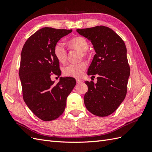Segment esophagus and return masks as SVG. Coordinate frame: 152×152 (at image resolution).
Masks as SVG:
<instances>
[{"mask_svg": "<svg viewBox=\"0 0 152 152\" xmlns=\"http://www.w3.org/2000/svg\"><path fill=\"white\" fill-rule=\"evenodd\" d=\"M76 82H77V83H78V84H79V83H81L82 82V80H80V79H76Z\"/></svg>", "mask_w": 152, "mask_h": 152, "instance_id": "34e87169", "label": "esophagus"}]
</instances>
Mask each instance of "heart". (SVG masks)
I'll return each instance as SVG.
<instances>
[{
    "label": "heart",
    "instance_id": "1",
    "mask_svg": "<svg viewBox=\"0 0 152 152\" xmlns=\"http://www.w3.org/2000/svg\"><path fill=\"white\" fill-rule=\"evenodd\" d=\"M69 47L79 50L82 52L83 56H86V50L88 49L89 44L87 40L82 37H76L68 42ZM54 54L55 57L60 63L65 62L67 58V50L64 44L58 42L54 45ZM86 64L84 62L79 63L69 64L63 68V72L64 75L68 77L80 78L83 75L84 71L86 68Z\"/></svg>",
    "mask_w": 152,
    "mask_h": 152
}]
</instances>
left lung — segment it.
I'll return each mask as SVG.
<instances>
[{
    "label": "left lung",
    "mask_w": 152,
    "mask_h": 152,
    "mask_svg": "<svg viewBox=\"0 0 152 152\" xmlns=\"http://www.w3.org/2000/svg\"><path fill=\"white\" fill-rule=\"evenodd\" d=\"M93 45L96 54L87 75H98L97 82L86 81L88 91L84 97L86 108L96 116L113 113L125 99L130 67L125 43L113 30L104 26L77 29Z\"/></svg>",
    "instance_id": "1"
}]
</instances>
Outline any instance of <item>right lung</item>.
I'll list each match as a JSON object with an SVG mask.
<instances>
[{
  "mask_svg": "<svg viewBox=\"0 0 152 152\" xmlns=\"http://www.w3.org/2000/svg\"><path fill=\"white\" fill-rule=\"evenodd\" d=\"M72 30L45 27L26 41L21 50L19 75L27 107L44 121L58 118L66 107L68 96L76 85L74 78L60 77L57 84L50 76L61 75L54 54L58 41Z\"/></svg>",
  "mask_w": 152,
  "mask_h": 152,
  "instance_id": "right-lung-1",
  "label": "right lung"
}]
</instances>
